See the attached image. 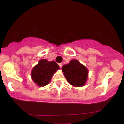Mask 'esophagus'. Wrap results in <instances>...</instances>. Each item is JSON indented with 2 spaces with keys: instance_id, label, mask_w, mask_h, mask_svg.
Wrapping results in <instances>:
<instances>
[{
  "instance_id": "esophagus-1",
  "label": "esophagus",
  "mask_w": 124,
  "mask_h": 124,
  "mask_svg": "<svg viewBox=\"0 0 124 124\" xmlns=\"http://www.w3.org/2000/svg\"><path fill=\"white\" fill-rule=\"evenodd\" d=\"M58 65H59V67H60V68H62V63H59V64H58Z\"/></svg>"
}]
</instances>
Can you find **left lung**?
Wrapping results in <instances>:
<instances>
[{"instance_id":"obj_1","label":"left lung","mask_w":124,"mask_h":124,"mask_svg":"<svg viewBox=\"0 0 124 124\" xmlns=\"http://www.w3.org/2000/svg\"><path fill=\"white\" fill-rule=\"evenodd\" d=\"M62 70L68 83L75 87L83 86L88 78V69L79 61L73 59L64 65Z\"/></svg>"}]
</instances>
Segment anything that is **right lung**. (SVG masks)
Listing matches in <instances>:
<instances>
[{
	"instance_id": "1",
	"label": "right lung",
	"mask_w": 124,
	"mask_h": 124,
	"mask_svg": "<svg viewBox=\"0 0 124 124\" xmlns=\"http://www.w3.org/2000/svg\"><path fill=\"white\" fill-rule=\"evenodd\" d=\"M59 68L54 61L49 62L46 59H41L31 72L32 80L39 87L46 86L50 82L52 75Z\"/></svg>"
}]
</instances>
